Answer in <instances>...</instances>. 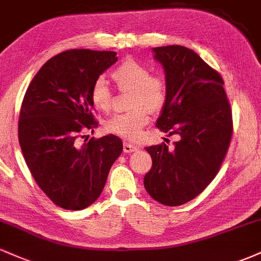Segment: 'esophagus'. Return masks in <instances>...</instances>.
<instances>
[{
	"mask_svg": "<svg viewBox=\"0 0 261 261\" xmlns=\"http://www.w3.org/2000/svg\"><path fill=\"white\" fill-rule=\"evenodd\" d=\"M137 146H134L131 145V143H127V142H124V152L125 153H131V152H135L137 151Z\"/></svg>",
	"mask_w": 261,
	"mask_h": 261,
	"instance_id": "esophagus-1",
	"label": "esophagus"
}]
</instances>
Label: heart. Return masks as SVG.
Listing matches in <instances>:
<instances>
[{
  "label": "heart",
  "mask_w": 261,
  "mask_h": 261,
  "mask_svg": "<svg viewBox=\"0 0 261 261\" xmlns=\"http://www.w3.org/2000/svg\"><path fill=\"white\" fill-rule=\"evenodd\" d=\"M113 80L121 92H133L130 108L133 110L113 116L107 128L116 136L127 141L139 140L149 121L148 112L158 113L167 101V83L161 76L151 74L146 65L135 60H126L112 73ZM91 98L95 108L109 112L113 104V92L104 79L93 83Z\"/></svg>",
  "instance_id": "1"
}]
</instances>
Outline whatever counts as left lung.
Returning <instances> with one entry per match:
<instances>
[{"instance_id": "8db88e82", "label": "left lung", "mask_w": 261, "mask_h": 261, "mask_svg": "<svg viewBox=\"0 0 261 261\" xmlns=\"http://www.w3.org/2000/svg\"><path fill=\"white\" fill-rule=\"evenodd\" d=\"M166 72L167 101L157 127L179 140L146 147L152 168L143 185L155 201L179 206L205 190L217 175L232 137V110L223 80L193 50L153 47Z\"/></svg>"}]
</instances>
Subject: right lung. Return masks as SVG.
<instances>
[{
	"mask_svg": "<svg viewBox=\"0 0 261 261\" xmlns=\"http://www.w3.org/2000/svg\"><path fill=\"white\" fill-rule=\"evenodd\" d=\"M118 61L115 51L67 50L38 71L27 89L18 140L39 188L55 205L83 210L99 197L113 163L122 152L115 135L88 137L98 125L92 114L93 83Z\"/></svg>",
	"mask_w": 261,
	"mask_h": 261,
	"instance_id": "obj_1",
	"label": "right lung"
}]
</instances>
